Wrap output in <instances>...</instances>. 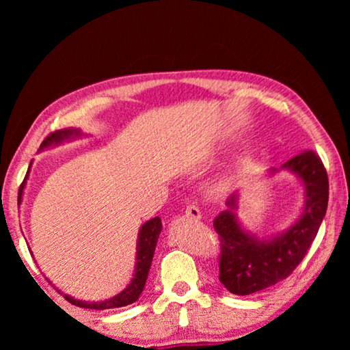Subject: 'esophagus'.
<instances>
[{
  "mask_svg": "<svg viewBox=\"0 0 350 350\" xmlns=\"http://www.w3.org/2000/svg\"><path fill=\"white\" fill-rule=\"evenodd\" d=\"M185 215H187V217H189V219H194V221H199V219L202 217V213H200V210L198 208V206H194V205L187 206Z\"/></svg>",
  "mask_w": 350,
  "mask_h": 350,
  "instance_id": "obj_1",
  "label": "esophagus"
}]
</instances>
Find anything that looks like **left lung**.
<instances>
[{
	"mask_svg": "<svg viewBox=\"0 0 350 350\" xmlns=\"http://www.w3.org/2000/svg\"><path fill=\"white\" fill-rule=\"evenodd\" d=\"M280 171L295 174L304 188L303 210L290 227L262 239L253 234L238 217L239 189L213 221L221 239L219 281L233 295H252L286 280L306 256L325 216L329 179L315 152H301L267 174L271 177Z\"/></svg>",
	"mask_w": 350,
	"mask_h": 350,
	"instance_id": "8db88e82",
	"label": "left lung"
}]
</instances>
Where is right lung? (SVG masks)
<instances>
[{
	"label": "right lung",
	"mask_w": 350,
	"mask_h": 350,
	"mask_svg": "<svg viewBox=\"0 0 350 350\" xmlns=\"http://www.w3.org/2000/svg\"><path fill=\"white\" fill-rule=\"evenodd\" d=\"M80 137H83V134L79 128L60 129V131H55V133L47 135L43 144H41V146H40V151H43V150H46V148H51V146L62 145L63 142H70V140H75ZM31 167H32V162H31ZM31 167H29L25 180H23L21 187H20L18 205L23 200V193H25ZM161 232H162V221L159 216L150 219V221H146L140 227L139 234H137V247H135L137 253H135L134 273H133L131 281H129L128 286L123 288L120 293H117L112 296V298H108L105 301H97V303H88V301L75 299L74 296H69L68 293H63L64 298H66L70 304L83 307V309H94V310L117 309V307H125L128 304L135 303V301L139 299L140 293L144 292L146 278H148V273H150V269H151L154 250H156L157 239H159V234H161ZM58 292H60V290H58Z\"/></svg>",
	"instance_id": "add662e5"
}]
</instances>
